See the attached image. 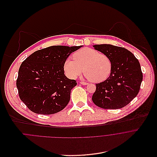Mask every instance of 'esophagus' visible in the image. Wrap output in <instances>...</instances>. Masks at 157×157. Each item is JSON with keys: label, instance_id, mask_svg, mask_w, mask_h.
Segmentation results:
<instances>
[{"label": "esophagus", "instance_id": "1", "mask_svg": "<svg viewBox=\"0 0 157 157\" xmlns=\"http://www.w3.org/2000/svg\"><path fill=\"white\" fill-rule=\"evenodd\" d=\"M80 83L82 84V85H88V83H87V82H80Z\"/></svg>", "mask_w": 157, "mask_h": 157}]
</instances>
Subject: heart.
Returning a JSON list of instances; mask_svg holds the SVG:
<instances>
[{
  "mask_svg": "<svg viewBox=\"0 0 157 157\" xmlns=\"http://www.w3.org/2000/svg\"><path fill=\"white\" fill-rule=\"evenodd\" d=\"M73 60L67 59L64 70L71 78H76L83 72L91 82L98 83L105 80L112 70L110 58L105 54L89 48H82L73 54Z\"/></svg>",
  "mask_w": 157,
  "mask_h": 157,
  "instance_id": "heart-1",
  "label": "heart"
}]
</instances>
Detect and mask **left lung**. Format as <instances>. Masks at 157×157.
I'll return each mask as SVG.
<instances>
[{"label": "left lung", "instance_id": "8db88e82", "mask_svg": "<svg viewBox=\"0 0 157 157\" xmlns=\"http://www.w3.org/2000/svg\"><path fill=\"white\" fill-rule=\"evenodd\" d=\"M93 47L110 58L112 70L106 80L96 84L93 102L103 109H119L128 105L137 95L143 78L138 59L124 48L106 44Z\"/></svg>", "mask_w": 157, "mask_h": 157}]
</instances>
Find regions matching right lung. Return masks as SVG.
<instances>
[{"instance_id":"right-lung-1","label":"right lung","mask_w":157,"mask_h":157,"mask_svg":"<svg viewBox=\"0 0 157 157\" xmlns=\"http://www.w3.org/2000/svg\"><path fill=\"white\" fill-rule=\"evenodd\" d=\"M82 46H50L34 52L22 62L17 87L20 100L29 110L52 114L67 105L77 82L65 75L64 64Z\"/></svg>"}]
</instances>
